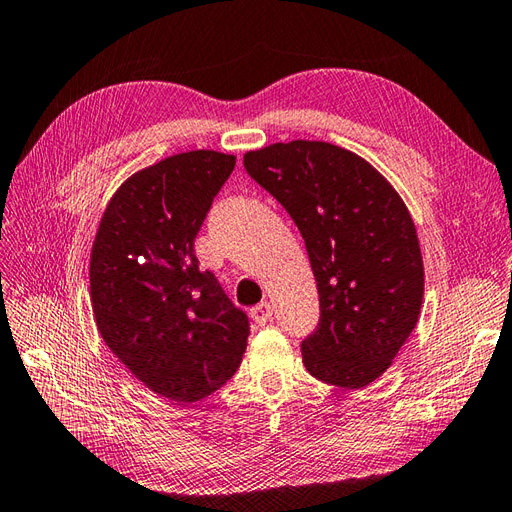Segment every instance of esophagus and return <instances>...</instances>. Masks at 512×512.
<instances>
[{
	"label": "esophagus",
	"mask_w": 512,
	"mask_h": 512,
	"mask_svg": "<svg viewBox=\"0 0 512 512\" xmlns=\"http://www.w3.org/2000/svg\"><path fill=\"white\" fill-rule=\"evenodd\" d=\"M271 318H273V305L271 303L262 301L256 307H252V320L256 324H260V327H262V324H267Z\"/></svg>",
	"instance_id": "esophagus-1"
}]
</instances>
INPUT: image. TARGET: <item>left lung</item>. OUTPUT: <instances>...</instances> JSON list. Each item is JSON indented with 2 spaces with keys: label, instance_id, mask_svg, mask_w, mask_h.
<instances>
[{
  "label": "left lung",
  "instance_id": "left-lung-1",
  "mask_svg": "<svg viewBox=\"0 0 512 512\" xmlns=\"http://www.w3.org/2000/svg\"><path fill=\"white\" fill-rule=\"evenodd\" d=\"M243 166L297 224L318 297L301 342L314 378L363 389L393 363L423 303V258L404 200L356 153L320 141L245 153Z\"/></svg>",
  "mask_w": 512,
  "mask_h": 512
}]
</instances>
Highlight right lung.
<instances>
[{"label": "right lung", "mask_w": 512, "mask_h": 512, "mask_svg": "<svg viewBox=\"0 0 512 512\" xmlns=\"http://www.w3.org/2000/svg\"><path fill=\"white\" fill-rule=\"evenodd\" d=\"M235 156L188 151L121 185L91 250L89 284L98 331L153 393L192 404L235 376L250 320L211 271L194 239Z\"/></svg>", "instance_id": "right-lung-1"}]
</instances>
